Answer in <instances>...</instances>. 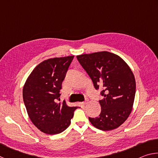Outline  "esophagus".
Wrapping results in <instances>:
<instances>
[{"instance_id": "34e87169", "label": "esophagus", "mask_w": 158, "mask_h": 158, "mask_svg": "<svg viewBox=\"0 0 158 158\" xmlns=\"http://www.w3.org/2000/svg\"><path fill=\"white\" fill-rule=\"evenodd\" d=\"M88 103V101H85V102H82V104H83V105H86V104Z\"/></svg>"}]
</instances>
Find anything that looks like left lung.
<instances>
[{
	"label": "left lung",
	"mask_w": 158,
	"mask_h": 158,
	"mask_svg": "<svg viewBox=\"0 0 158 158\" xmlns=\"http://www.w3.org/2000/svg\"><path fill=\"white\" fill-rule=\"evenodd\" d=\"M77 60L104 98L100 100L101 113L89 118L93 126L104 131L118 127L132 111L136 93L135 76L127 64L108 52L77 56Z\"/></svg>",
	"instance_id": "1"
}]
</instances>
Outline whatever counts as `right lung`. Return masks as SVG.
<instances>
[{
	"mask_svg": "<svg viewBox=\"0 0 158 158\" xmlns=\"http://www.w3.org/2000/svg\"><path fill=\"white\" fill-rule=\"evenodd\" d=\"M74 56L42 61L32 71L23 88V99L32 123L48 135H56L69 127L78 106L60 101V90Z\"/></svg>",
	"mask_w": 158,
	"mask_h": 158,
	"instance_id": "obj_1",
	"label": "right lung"
}]
</instances>
